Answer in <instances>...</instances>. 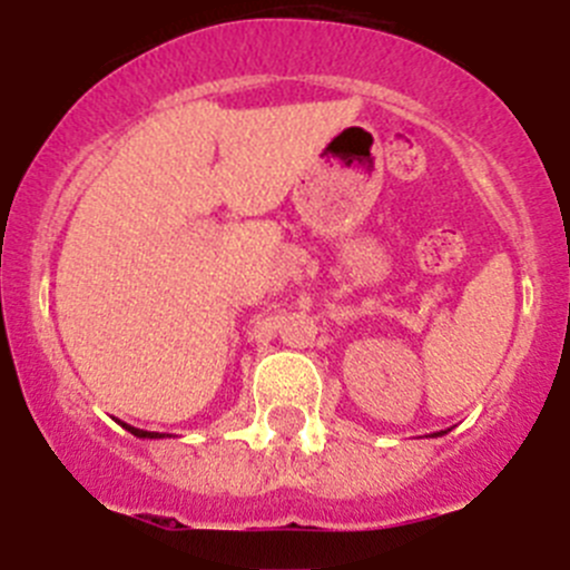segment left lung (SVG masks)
<instances>
[{
	"instance_id": "obj_1",
	"label": "left lung",
	"mask_w": 570,
	"mask_h": 570,
	"mask_svg": "<svg viewBox=\"0 0 570 570\" xmlns=\"http://www.w3.org/2000/svg\"><path fill=\"white\" fill-rule=\"evenodd\" d=\"M435 435H439V433H435Z\"/></svg>"
}]
</instances>
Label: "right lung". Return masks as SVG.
Instances as JSON below:
<instances>
[{"instance_id": "1", "label": "right lung", "mask_w": 570, "mask_h": 570, "mask_svg": "<svg viewBox=\"0 0 570 570\" xmlns=\"http://www.w3.org/2000/svg\"><path fill=\"white\" fill-rule=\"evenodd\" d=\"M120 428L129 430L131 435H137V439H165V433H151V430H140V428H131V424L120 422Z\"/></svg>"}]
</instances>
